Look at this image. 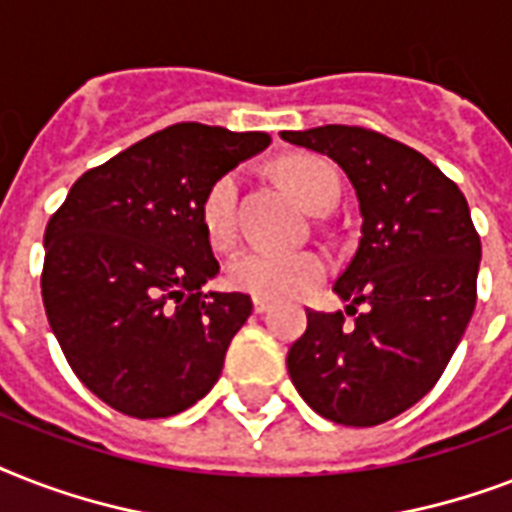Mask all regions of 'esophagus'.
<instances>
[{"mask_svg":"<svg viewBox=\"0 0 512 512\" xmlns=\"http://www.w3.org/2000/svg\"><path fill=\"white\" fill-rule=\"evenodd\" d=\"M252 305H255V313H265V311H268V308H271V300L255 297V300H252Z\"/></svg>","mask_w":512,"mask_h":512,"instance_id":"esophagus-1","label":"esophagus"}]
</instances>
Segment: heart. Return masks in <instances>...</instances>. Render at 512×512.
<instances>
[{
	"label": "heart",
	"instance_id": "heart-1",
	"mask_svg": "<svg viewBox=\"0 0 512 512\" xmlns=\"http://www.w3.org/2000/svg\"><path fill=\"white\" fill-rule=\"evenodd\" d=\"M276 172L311 212H329L340 199V175L327 159L295 154L281 159ZM239 172H225L209 185L201 201V225L215 247H228L236 236ZM327 276V260L319 252H276L247 249L228 265L231 287L263 300H287L313 289Z\"/></svg>",
	"mask_w": 512,
	"mask_h": 512
}]
</instances>
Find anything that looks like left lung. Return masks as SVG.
Wrapping results in <instances>:
<instances>
[{"instance_id":"left-lung-1","label":"left lung","mask_w":512,"mask_h":512,"mask_svg":"<svg viewBox=\"0 0 512 512\" xmlns=\"http://www.w3.org/2000/svg\"><path fill=\"white\" fill-rule=\"evenodd\" d=\"M281 138L340 164L364 220L332 287L356 319L308 311L305 335L287 353L289 377L316 414L372 428L444 374L476 308L481 239L457 183L420 151L348 124Z\"/></svg>"}]
</instances>
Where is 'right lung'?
<instances>
[{"mask_svg": "<svg viewBox=\"0 0 512 512\" xmlns=\"http://www.w3.org/2000/svg\"><path fill=\"white\" fill-rule=\"evenodd\" d=\"M268 143L265 132L172 124L84 172L50 217L47 321L76 377L116 412L172 417L223 372L252 300L201 292L220 271L201 201Z\"/></svg>", "mask_w": 512, "mask_h": 512, "instance_id": "right-lung-1", "label": "right lung"}]
</instances>
